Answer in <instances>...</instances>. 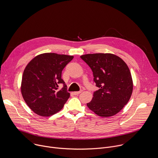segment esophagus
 Here are the masks:
<instances>
[{"mask_svg": "<svg viewBox=\"0 0 158 158\" xmlns=\"http://www.w3.org/2000/svg\"><path fill=\"white\" fill-rule=\"evenodd\" d=\"M82 91H76V92H74V93H73V94H74V95H78V94H79L80 93H82Z\"/></svg>", "mask_w": 158, "mask_h": 158, "instance_id": "1", "label": "esophagus"}]
</instances>
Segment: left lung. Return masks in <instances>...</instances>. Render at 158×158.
I'll list each match as a JSON object with an SVG mask.
<instances>
[{
  "mask_svg": "<svg viewBox=\"0 0 158 158\" xmlns=\"http://www.w3.org/2000/svg\"><path fill=\"white\" fill-rule=\"evenodd\" d=\"M81 58L90 67L94 82L99 87L87 107L101 117L116 114L128 102L133 84L129 67L119 57L112 54H88Z\"/></svg>",
  "mask_w": 158,
  "mask_h": 158,
  "instance_id": "1",
  "label": "left lung"
}]
</instances>
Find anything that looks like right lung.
<instances>
[{"label":"right lung","instance_id":"add662e5","mask_svg":"<svg viewBox=\"0 0 158 158\" xmlns=\"http://www.w3.org/2000/svg\"><path fill=\"white\" fill-rule=\"evenodd\" d=\"M74 57L44 53L34 57L26 66L22 79L23 98L35 114L50 116L62 109L70 97L61 78L62 71ZM63 84L61 89L58 85Z\"/></svg>","mask_w":158,"mask_h":158}]
</instances>
